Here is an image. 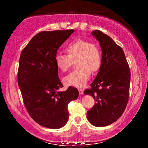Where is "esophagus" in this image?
Wrapping results in <instances>:
<instances>
[{
  "label": "esophagus",
  "mask_w": 148,
  "mask_h": 148,
  "mask_svg": "<svg viewBox=\"0 0 148 148\" xmlns=\"http://www.w3.org/2000/svg\"><path fill=\"white\" fill-rule=\"evenodd\" d=\"M79 93L80 95H83L84 94V90L82 89V88H79Z\"/></svg>",
  "instance_id": "obj_1"
}]
</instances>
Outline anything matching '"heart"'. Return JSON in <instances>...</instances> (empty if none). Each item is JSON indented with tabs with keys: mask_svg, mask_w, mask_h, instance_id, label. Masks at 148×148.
I'll list each match as a JSON object with an SVG mask.
<instances>
[{
	"mask_svg": "<svg viewBox=\"0 0 148 148\" xmlns=\"http://www.w3.org/2000/svg\"><path fill=\"white\" fill-rule=\"evenodd\" d=\"M67 55L58 53L55 64L62 72H66L76 61V69L64 78V84L69 86L83 87L90 77L92 72L100 69L102 62L101 52L97 45L88 40L77 39L65 47Z\"/></svg>",
	"mask_w": 148,
	"mask_h": 148,
	"instance_id": "b5f03b06",
	"label": "heart"
}]
</instances>
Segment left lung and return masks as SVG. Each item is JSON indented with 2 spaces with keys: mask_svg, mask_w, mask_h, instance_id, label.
Wrapping results in <instances>:
<instances>
[{
  "mask_svg": "<svg viewBox=\"0 0 148 148\" xmlns=\"http://www.w3.org/2000/svg\"><path fill=\"white\" fill-rule=\"evenodd\" d=\"M92 34L99 42L102 62L91 88L84 93L96 101L87 112L88 121L101 127L113 123L123 115L130 96L131 73L123 49L100 30Z\"/></svg>",
  "mask_w": 148,
  "mask_h": 148,
  "instance_id": "obj_1",
  "label": "left lung"
}]
</instances>
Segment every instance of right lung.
Listing matches in <instances>:
<instances>
[{"label": "right lung", "instance_id": "1", "mask_svg": "<svg viewBox=\"0 0 148 148\" xmlns=\"http://www.w3.org/2000/svg\"><path fill=\"white\" fill-rule=\"evenodd\" d=\"M74 30L42 31L22 50L18 69V85L27 111L42 127L59 129L69 118L68 103L79 97L76 88L61 92L55 56L59 47Z\"/></svg>", "mask_w": 148, "mask_h": 148}]
</instances>
